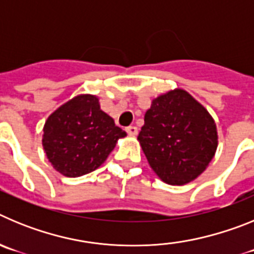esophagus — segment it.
I'll return each mask as SVG.
<instances>
[{
  "mask_svg": "<svg viewBox=\"0 0 254 254\" xmlns=\"http://www.w3.org/2000/svg\"><path fill=\"white\" fill-rule=\"evenodd\" d=\"M126 132H127L129 136H136V134H137V128H136L134 126H128V127L126 128Z\"/></svg>",
  "mask_w": 254,
  "mask_h": 254,
  "instance_id": "esophagus-1",
  "label": "esophagus"
}]
</instances>
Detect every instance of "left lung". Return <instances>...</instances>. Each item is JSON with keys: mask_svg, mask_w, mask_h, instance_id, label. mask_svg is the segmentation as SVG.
Instances as JSON below:
<instances>
[{"mask_svg": "<svg viewBox=\"0 0 254 254\" xmlns=\"http://www.w3.org/2000/svg\"><path fill=\"white\" fill-rule=\"evenodd\" d=\"M143 121L137 140L161 181L183 186L205 172L217 149L216 123L190 93L174 89L159 95Z\"/></svg>", "mask_w": 254, "mask_h": 254, "instance_id": "obj_1", "label": "left lung"}]
</instances>
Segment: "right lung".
Returning <instances> with one entry per match:
<instances>
[{
	"label": "right lung",
	"instance_id": "right-lung-1",
	"mask_svg": "<svg viewBox=\"0 0 254 254\" xmlns=\"http://www.w3.org/2000/svg\"><path fill=\"white\" fill-rule=\"evenodd\" d=\"M126 136L100 109L98 96L80 94L47 118L42 143L52 167L62 176L76 178L98 169L117 141Z\"/></svg>",
	"mask_w": 254,
	"mask_h": 254
}]
</instances>
